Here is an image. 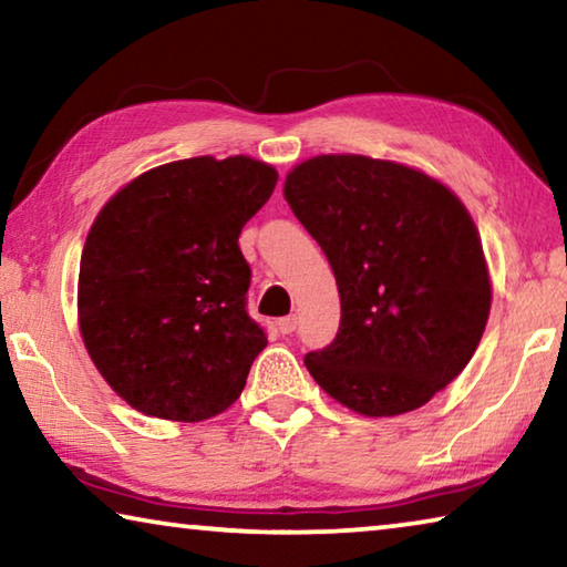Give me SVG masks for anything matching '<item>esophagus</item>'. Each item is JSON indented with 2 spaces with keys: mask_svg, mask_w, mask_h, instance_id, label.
<instances>
[{
  "mask_svg": "<svg viewBox=\"0 0 567 567\" xmlns=\"http://www.w3.org/2000/svg\"><path fill=\"white\" fill-rule=\"evenodd\" d=\"M277 328H280L282 334H292L295 328H297V318H295V315H287V318L277 322Z\"/></svg>",
  "mask_w": 567,
  "mask_h": 567,
  "instance_id": "obj_1",
  "label": "esophagus"
}]
</instances>
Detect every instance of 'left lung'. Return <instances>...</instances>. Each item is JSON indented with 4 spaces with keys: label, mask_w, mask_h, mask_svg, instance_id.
<instances>
[{
    "label": "left lung",
    "mask_w": 567,
    "mask_h": 567,
    "mask_svg": "<svg viewBox=\"0 0 567 567\" xmlns=\"http://www.w3.org/2000/svg\"><path fill=\"white\" fill-rule=\"evenodd\" d=\"M285 199L322 247L340 292V330L305 364L360 415L425 405L473 358L491 315V277L463 203L398 162L320 155L285 179Z\"/></svg>",
    "instance_id": "obj_1"
}]
</instances>
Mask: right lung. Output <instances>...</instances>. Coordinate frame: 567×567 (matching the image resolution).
Here are the masks:
<instances>
[{"mask_svg":"<svg viewBox=\"0 0 567 567\" xmlns=\"http://www.w3.org/2000/svg\"><path fill=\"white\" fill-rule=\"evenodd\" d=\"M277 172L252 157H192L145 172L94 219L80 262V330L134 410L199 422L239 398L267 334L247 312L239 233Z\"/></svg>","mask_w":567,"mask_h":567,"instance_id":"right-lung-1","label":"right lung"}]
</instances>
